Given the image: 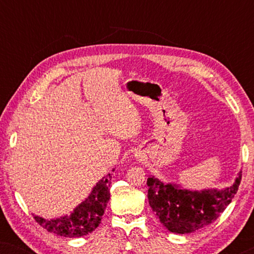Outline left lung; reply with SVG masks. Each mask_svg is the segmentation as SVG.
Wrapping results in <instances>:
<instances>
[{
    "mask_svg": "<svg viewBox=\"0 0 254 254\" xmlns=\"http://www.w3.org/2000/svg\"><path fill=\"white\" fill-rule=\"evenodd\" d=\"M242 172L224 190H190L150 177L147 180L148 200L161 223L175 234H190L213 223L225 208L241 184Z\"/></svg>",
    "mask_w": 254,
    "mask_h": 254,
    "instance_id": "obj_1",
    "label": "left lung"
}]
</instances>
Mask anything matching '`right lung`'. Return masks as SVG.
Here are the masks:
<instances>
[{"label": "right lung", "instance_id": "add662e5", "mask_svg": "<svg viewBox=\"0 0 254 254\" xmlns=\"http://www.w3.org/2000/svg\"><path fill=\"white\" fill-rule=\"evenodd\" d=\"M111 179L112 173L103 177L93 187L89 196L79 203L70 215L52 220L34 215V220L47 231L62 237L76 238L90 234L102 222L104 211L110 200Z\"/></svg>", "mask_w": 254, "mask_h": 254}]
</instances>
